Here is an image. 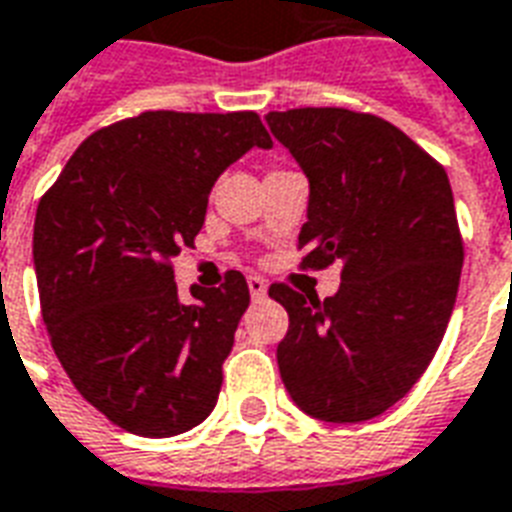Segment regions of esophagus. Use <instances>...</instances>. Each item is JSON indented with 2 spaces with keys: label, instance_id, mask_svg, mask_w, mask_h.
Returning a JSON list of instances; mask_svg holds the SVG:
<instances>
[{
  "label": "esophagus",
  "instance_id": "34e87169",
  "mask_svg": "<svg viewBox=\"0 0 512 512\" xmlns=\"http://www.w3.org/2000/svg\"><path fill=\"white\" fill-rule=\"evenodd\" d=\"M247 284H249V295H252V300H263L265 295H268V284H265L260 276H249Z\"/></svg>",
  "mask_w": 512,
  "mask_h": 512
}]
</instances>
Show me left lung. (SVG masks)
<instances>
[{
    "mask_svg": "<svg viewBox=\"0 0 512 512\" xmlns=\"http://www.w3.org/2000/svg\"><path fill=\"white\" fill-rule=\"evenodd\" d=\"M265 123L311 187L300 265L341 263L333 298L271 284L290 314L279 373L314 419H376L427 370L454 311L464 247L446 169L365 112L303 107Z\"/></svg>",
    "mask_w": 512,
    "mask_h": 512,
    "instance_id": "obj_1",
    "label": "left lung"
}]
</instances>
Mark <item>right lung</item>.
I'll list each match as a JSON object with an SVG mask.
<instances>
[{
	"label": "right lung",
	"mask_w": 512,
	"mask_h": 512,
	"mask_svg": "<svg viewBox=\"0 0 512 512\" xmlns=\"http://www.w3.org/2000/svg\"><path fill=\"white\" fill-rule=\"evenodd\" d=\"M273 147L255 112H142L85 139L34 220L50 343L77 392L112 424L171 438L212 413L249 306L247 279L179 303L171 257L204 228L214 182Z\"/></svg>",
	"instance_id": "right-lung-1"
}]
</instances>
